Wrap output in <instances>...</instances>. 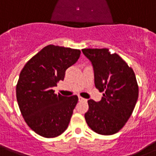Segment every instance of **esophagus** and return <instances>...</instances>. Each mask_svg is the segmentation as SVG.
<instances>
[{
	"mask_svg": "<svg viewBox=\"0 0 156 156\" xmlns=\"http://www.w3.org/2000/svg\"><path fill=\"white\" fill-rule=\"evenodd\" d=\"M78 100H79V101H84V102H86L87 101V100H86V99H84V98H83V97H78Z\"/></svg>",
	"mask_w": 156,
	"mask_h": 156,
	"instance_id": "esophagus-1",
	"label": "esophagus"
}]
</instances>
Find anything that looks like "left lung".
<instances>
[{
  "instance_id": "8db88e82",
  "label": "left lung",
  "mask_w": 156,
  "mask_h": 156,
  "mask_svg": "<svg viewBox=\"0 0 156 156\" xmlns=\"http://www.w3.org/2000/svg\"><path fill=\"white\" fill-rule=\"evenodd\" d=\"M82 52L93 64L96 87L103 92L100 102L87 101L86 122L99 134H115L125 126L137 101L139 88L134 72L107 48L83 49Z\"/></svg>"
}]
</instances>
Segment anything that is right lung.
Wrapping results in <instances>:
<instances>
[{"mask_svg":"<svg viewBox=\"0 0 156 156\" xmlns=\"http://www.w3.org/2000/svg\"><path fill=\"white\" fill-rule=\"evenodd\" d=\"M81 50L48 45L26 62L16 84V100L25 122L40 136L53 138L67 129L78 101L76 95L56 94L53 87L63 81L66 69Z\"/></svg>","mask_w":156,"mask_h":156,"instance_id":"right-lung-1","label":"right lung"}]
</instances>
